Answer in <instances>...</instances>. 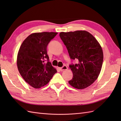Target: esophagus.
<instances>
[{
  "instance_id": "esophagus-1",
  "label": "esophagus",
  "mask_w": 121,
  "mask_h": 121,
  "mask_svg": "<svg viewBox=\"0 0 121 121\" xmlns=\"http://www.w3.org/2000/svg\"><path fill=\"white\" fill-rule=\"evenodd\" d=\"M67 69H68L67 66L65 65H64L62 66V67L60 68V70L61 71H64V70H67Z\"/></svg>"
}]
</instances>
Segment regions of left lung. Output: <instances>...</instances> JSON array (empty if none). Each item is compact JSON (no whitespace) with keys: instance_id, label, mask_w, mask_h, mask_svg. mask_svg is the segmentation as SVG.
<instances>
[{"instance_id":"1","label":"left lung","mask_w":121,"mask_h":121,"mask_svg":"<svg viewBox=\"0 0 121 121\" xmlns=\"http://www.w3.org/2000/svg\"><path fill=\"white\" fill-rule=\"evenodd\" d=\"M59 36L67 48L70 59L78 60V63L69 65L73 78L69 83L78 89L91 85L101 70L104 55L101 46L91 33L85 30L61 32Z\"/></svg>"}]
</instances>
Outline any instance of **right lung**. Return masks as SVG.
Segmentation results:
<instances>
[{
    "mask_svg": "<svg viewBox=\"0 0 121 121\" xmlns=\"http://www.w3.org/2000/svg\"><path fill=\"white\" fill-rule=\"evenodd\" d=\"M58 33H35L29 35L20 48L17 66L25 81L35 88L47 84L56 73L49 62L47 47Z\"/></svg>",
    "mask_w": 121,
    "mask_h": 121,
    "instance_id": "obj_1",
    "label": "right lung"
}]
</instances>
